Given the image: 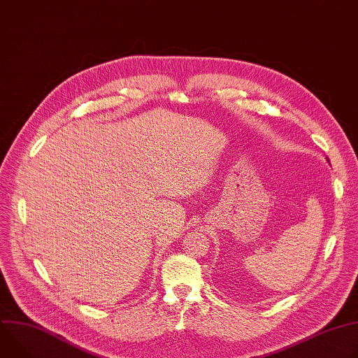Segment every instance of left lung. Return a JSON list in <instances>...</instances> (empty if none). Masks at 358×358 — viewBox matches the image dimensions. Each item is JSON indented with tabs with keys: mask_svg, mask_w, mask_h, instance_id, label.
Segmentation results:
<instances>
[{
	"mask_svg": "<svg viewBox=\"0 0 358 358\" xmlns=\"http://www.w3.org/2000/svg\"><path fill=\"white\" fill-rule=\"evenodd\" d=\"M327 160H329V159H327Z\"/></svg>",
	"mask_w": 358,
	"mask_h": 358,
	"instance_id": "8db88e82",
	"label": "left lung"
}]
</instances>
